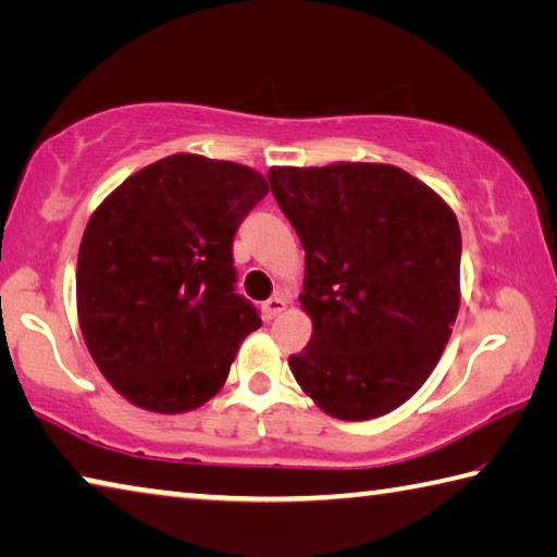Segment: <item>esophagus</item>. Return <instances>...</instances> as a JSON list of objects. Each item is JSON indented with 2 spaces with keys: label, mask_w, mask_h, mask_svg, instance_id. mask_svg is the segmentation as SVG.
Instances as JSON below:
<instances>
[{
  "label": "esophagus",
  "mask_w": 557,
  "mask_h": 557,
  "mask_svg": "<svg viewBox=\"0 0 557 557\" xmlns=\"http://www.w3.org/2000/svg\"><path fill=\"white\" fill-rule=\"evenodd\" d=\"M285 309H287V299L275 295V297H270L265 305H262V314H265V319H275L285 312Z\"/></svg>",
  "instance_id": "esophagus-1"
}]
</instances>
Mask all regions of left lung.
Returning <instances> with one entry per match:
<instances>
[{"mask_svg": "<svg viewBox=\"0 0 557 557\" xmlns=\"http://www.w3.org/2000/svg\"><path fill=\"white\" fill-rule=\"evenodd\" d=\"M268 178L305 248L312 338L289 369L332 418H381L428 381L449 342L457 215L393 164L272 166Z\"/></svg>", "mask_w": 557, "mask_h": 557, "instance_id": "left-lung-1", "label": "left lung"}]
</instances>
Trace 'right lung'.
<instances>
[{"instance_id":"add662e5","label":"right lung","mask_w":557,"mask_h":557,"mask_svg":"<svg viewBox=\"0 0 557 557\" xmlns=\"http://www.w3.org/2000/svg\"><path fill=\"white\" fill-rule=\"evenodd\" d=\"M268 194L256 169L172 154L127 176L81 240L83 338L122 398L176 414L211 400L262 324L235 292L233 235Z\"/></svg>"}]
</instances>
